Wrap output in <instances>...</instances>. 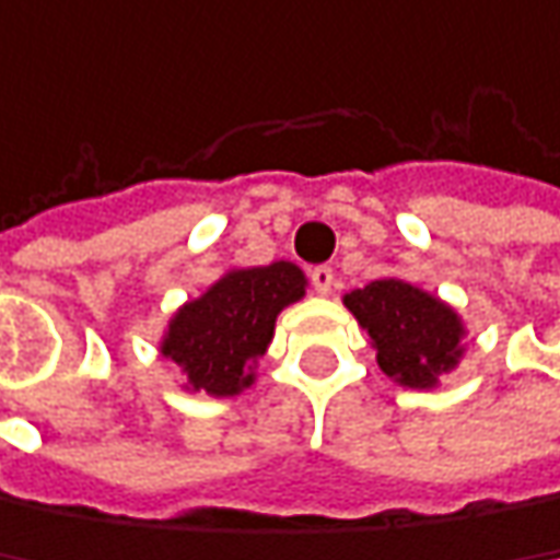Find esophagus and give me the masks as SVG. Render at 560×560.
I'll return each mask as SVG.
<instances>
[{
    "instance_id": "34e87169",
    "label": "esophagus",
    "mask_w": 560,
    "mask_h": 560,
    "mask_svg": "<svg viewBox=\"0 0 560 560\" xmlns=\"http://www.w3.org/2000/svg\"><path fill=\"white\" fill-rule=\"evenodd\" d=\"M310 283H313L316 293L329 296V293L336 290V270H332V267H313V270H310Z\"/></svg>"
}]
</instances>
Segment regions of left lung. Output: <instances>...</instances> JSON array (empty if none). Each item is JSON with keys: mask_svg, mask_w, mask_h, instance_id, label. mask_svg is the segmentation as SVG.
<instances>
[{"mask_svg": "<svg viewBox=\"0 0 560 560\" xmlns=\"http://www.w3.org/2000/svg\"><path fill=\"white\" fill-rule=\"evenodd\" d=\"M378 352V369L405 388H436L463 359V319L453 306L398 277L372 280L342 300Z\"/></svg>", "mask_w": 560, "mask_h": 560, "instance_id": "obj_1", "label": "left lung"}]
</instances>
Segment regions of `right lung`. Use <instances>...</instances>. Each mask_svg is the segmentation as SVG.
I'll return each instance as SVG.
<instances>
[{
	"mask_svg": "<svg viewBox=\"0 0 560 560\" xmlns=\"http://www.w3.org/2000/svg\"><path fill=\"white\" fill-rule=\"evenodd\" d=\"M303 293L306 277L290 260L228 270L168 319L159 352L185 372L188 392L234 398L254 385L257 359L273 339L280 310Z\"/></svg>",
	"mask_w": 560,
	"mask_h": 560,
	"instance_id": "right-lung-1",
	"label": "right lung"
}]
</instances>
